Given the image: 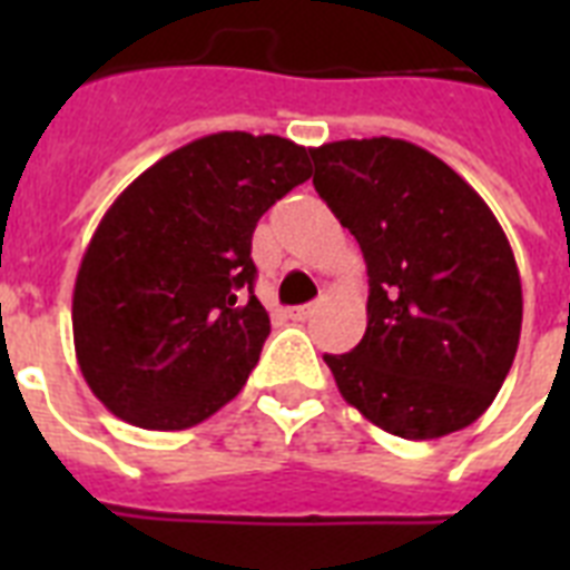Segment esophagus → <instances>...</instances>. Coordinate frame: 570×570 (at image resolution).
Wrapping results in <instances>:
<instances>
[{
	"instance_id": "obj_1",
	"label": "esophagus",
	"mask_w": 570,
	"mask_h": 570,
	"mask_svg": "<svg viewBox=\"0 0 570 570\" xmlns=\"http://www.w3.org/2000/svg\"><path fill=\"white\" fill-rule=\"evenodd\" d=\"M313 311H316V304H302V307H293V311H289V320L304 322V320H307V316H311Z\"/></svg>"
}]
</instances>
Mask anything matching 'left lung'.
Instances as JSON below:
<instances>
[{"mask_svg": "<svg viewBox=\"0 0 570 570\" xmlns=\"http://www.w3.org/2000/svg\"><path fill=\"white\" fill-rule=\"evenodd\" d=\"M313 186L366 259V334L325 355L348 405L384 432L432 441L476 423L521 340L512 245L450 165L402 138L313 147Z\"/></svg>", "mask_w": 570, "mask_h": 570, "instance_id": "8db88e82", "label": "left lung"}]
</instances>
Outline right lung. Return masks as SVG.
Wrapping results in <instances>:
<instances>
[{
    "mask_svg": "<svg viewBox=\"0 0 570 570\" xmlns=\"http://www.w3.org/2000/svg\"><path fill=\"white\" fill-rule=\"evenodd\" d=\"M307 177V147L289 138L215 132L120 191L73 286L76 361L111 414L180 432L245 387L272 331L250 236Z\"/></svg>",
    "mask_w": 570,
    "mask_h": 570,
    "instance_id": "1",
    "label": "right lung"
}]
</instances>
